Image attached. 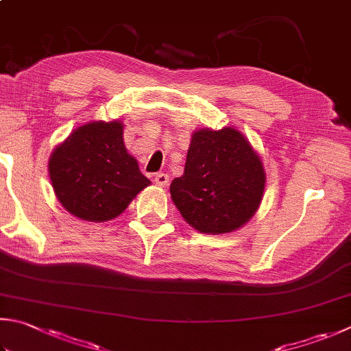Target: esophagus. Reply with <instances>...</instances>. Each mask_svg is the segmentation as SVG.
Masks as SVG:
<instances>
[{"instance_id":"1","label":"esophagus","mask_w":351,"mask_h":351,"mask_svg":"<svg viewBox=\"0 0 351 351\" xmlns=\"http://www.w3.org/2000/svg\"><path fill=\"white\" fill-rule=\"evenodd\" d=\"M154 182H156L157 186H162V188L167 186L168 182H169V176L165 174V173H158V174L154 176Z\"/></svg>"}]
</instances>
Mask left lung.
Instances as JSON below:
<instances>
[{"label": "left lung", "instance_id": "8db88e82", "mask_svg": "<svg viewBox=\"0 0 351 351\" xmlns=\"http://www.w3.org/2000/svg\"><path fill=\"white\" fill-rule=\"evenodd\" d=\"M266 186L261 158L235 128L198 130L184 173L169 193L184 221L203 234H228L256 213Z\"/></svg>", "mask_w": 351, "mask_h": 351}]
</instances>
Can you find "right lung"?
I'll return each instance as SVG.
<instances>
[{"instance_id":"1","label":"right lung","mask_w":351,"mask_h":351,"mask_svg":"<svg viewBox=\"0 0 351 351\" xmlns=\"http://www.w3.org/2000/svg\"><path fill=\"white\" fill-rule=\"evenodd\" d=\"M49 174L59 203L71 215L96 223L121 215L151 184L125 148L119 121L76 128L53 149Z\"/></svg>"}]
</instances>
